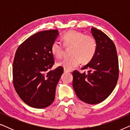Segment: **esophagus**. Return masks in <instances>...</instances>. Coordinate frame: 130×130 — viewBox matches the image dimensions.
Returning a JSON list of instances; mask_svg holds the SVG:
<instances>
[{
    "mask_svg": "<svg viewBox=\"0 0 130 130\" xmlns=\"http://www.w3.org/2000/svg\"><path fill=\"white\" fill-rule=\"evenodd\" d=\"M71 71L70 70H66V69H64V73H68V72H70Z\"/></svg>",
    "mask_w": 130,
    "mask_h": 130,
    "instance_id": "1",
    "label": "esophagus"
}]
</instances>
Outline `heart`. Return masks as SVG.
Segmentation results:
<instances>
[{"label":"heart","instance_id":"obj_1","mask_svg":"<svg viewBox=\"0 0 130 130\" xmlns=\"http://www.w3.org/2000/svg\"><path fill=\"white\" fill-rule=\"evenodd\" d=\"M62 40L65 47H71L70 53L72 56L58 62V66L70 70L78 66L80 62L83 64L89 62L95 56L96 43L95 39L91 35L70 31L63 35ZM51 51L56 58H61L64 53L63 45L58 41H54L51 44Z\"/></svg>","mask_w":130,"mask_h":130}]
</instances>
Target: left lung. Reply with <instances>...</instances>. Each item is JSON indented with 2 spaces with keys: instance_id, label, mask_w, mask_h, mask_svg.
<instances>
[{
  "instance_id": "left-lung-1",
  "label": "left lung",
  "mask_w": 130,
  "mask_h": 130,
  "mask_svg": "<svg viewBox=\"0 0 130 130\" xmlns=\"http://www.w3.org/2000/svg\"><path fill=\"white\" fill-rule=\"evenodd\" d=\"M91 33L95 39L96 51L89 63L82 68L88 73L73 72V87L83 102L97 104L107 98L116 86L118 59L114 43L105 34L95 28H91Z\"/></svg>"
}]
</instances>
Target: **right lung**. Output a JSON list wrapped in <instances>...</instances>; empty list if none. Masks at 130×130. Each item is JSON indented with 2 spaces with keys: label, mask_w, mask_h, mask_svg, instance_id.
<instances>
[{
  "label": "right lung",
  "mask_w": 130,
  "mask_h": 130,
  "mask_svg": "<svg viewBox=\"0 0 130 130\" xmlns=\"http://www.w3.org/2000/svg\"><path fill=\"white\" fill-rule=\"evenodd\" d=\"M58 30L40 31L22 42L16 51L13 63V83L16 92L31 107L44 108L55 98L56 88L63 73L54 64L51 46L58 35Z\"/></svg>",
  "instance_id": "obj_1"
}]
</instances>
